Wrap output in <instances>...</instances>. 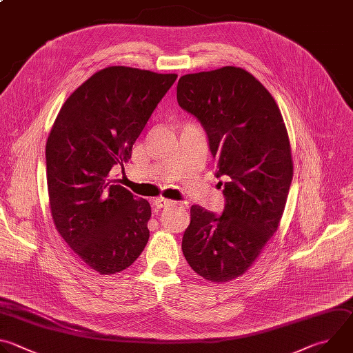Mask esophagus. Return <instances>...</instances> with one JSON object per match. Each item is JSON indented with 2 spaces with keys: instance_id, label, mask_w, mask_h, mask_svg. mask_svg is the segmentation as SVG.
Returning <instances> with one entry per match:
<instances>
[{
  "instance_id": "1",
  "label": "esophagus",
  "mask_w": 353,
  "mask_h": 353,
  "mask_svg": "<svg viewBox=\"0 0 353 353\" xmlns=\"http://www.w3.org/2000/svg\"><path fill=\"white\" fill-rule=\"evenodd\" d=\"M154 203H155V205H157L158 208H165V207H168V205L172 204V201H169V199L161 196V198H155Z\"/></svg>"
}]
</instances>
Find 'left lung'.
<instances>
[{
	"instance_id": "1",
	"label": "left lung",
	"mask_w": 353,
	"mask_h": 353,
	"mask_svg": "<svg viewBox=\"0 0 353 353\" xmlns=\"http://www.w3.org/2000/svg\"><path fill=\"white\" fill-rule=\"evenodd\" d=\"M177 102L204 127L215 176L226 179L221 215L191 207L183 254L199 276L228 282L251 267L279 226L293 177L288 131L271 93L243 68L183 75Z\"/></svg>"
}]
</instances>
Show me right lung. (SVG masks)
<instances>
[{"mask_svg":"<svg viewBox=\"0 0 353 353\" xmlns=\"http://www.w3.org/2000/svg\"><path fill=\"white\" fill-rule=\"evenodd\" d=\"M176 74L108 67L65 100L46 143L50 210L57 232L92 270L128 268L145 248L150 205L116 180Z\"/></svg>","mask_w":353,"mask_h":353,"instance_id":"1","label":"right lung"}]
</instances>
